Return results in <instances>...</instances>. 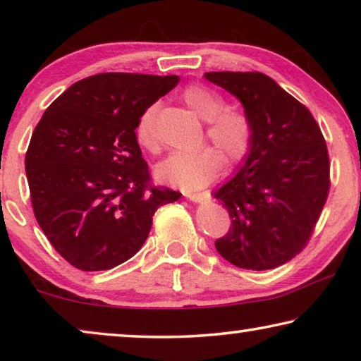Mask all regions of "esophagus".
<instances>
[{
    "label": "esophagus",
    "mask_w": 361,
    "mask_h": 361,
    "mask_svg": "<svg viewBox=\"0 0 361 361\" xmlns=\"http://www.w3.org/2000/svg\"><path fill=\"white\" fill-rule=\"evenodd\" d=\"M185 195L192 202H205L209 199V192H185Z\"/></svg>",
    "instance_id": "obj_1"
}]
</instances>
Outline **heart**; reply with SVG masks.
Instances as JSON below:
<instances>
[{"label":"heart","instance_id":"1","mask_svg":"<svg viewBox=\"0 0 361 361\" xmlns=\"http://www.w3.org/2000/svg\"><path fill=\"white\" fill-rule=\"evenodd\" d=\"M181 102L197 118L207 121V138L215 145L228 166H237L253 148L255 127L245 111L226 108V102L215 90L192 84L183 90ZM135 140L143 149L154 152V108L145 109L135 127ZM213 148L192 152H173L156 167L157 178L183 189H197L215 180L221 169V157Z\"/></svg>","mask_w":361,"mask_h":361}]
</instances>
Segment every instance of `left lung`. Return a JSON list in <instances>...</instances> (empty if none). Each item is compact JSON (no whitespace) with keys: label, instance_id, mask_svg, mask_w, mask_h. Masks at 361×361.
Returning a JSON list of instances; mask_svg holds the SVG:
<instances>
[{"label":"left lung","instance_id":"8db88e82","mask_svg":"<svg viewBox=\"0 0 361 361\" xmlns=\"http://www.w3.org/2000/svg\"><path fill=\"white\" fill-rule=\"evenodd\" d=\"M205 78L235 95L255 127L245 164L215 197L231 226L215 242L231 264L267 271L307 245L329 192L328 148L312 113L259 71H212Z\"/></svg>","mask_w":361,"mask_h":361}]
</instances>
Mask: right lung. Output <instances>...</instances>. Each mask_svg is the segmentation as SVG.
Returning <instances> with one entry per match:
<instances>
[{
    "label": "right lung",
    "instance_id": "1",
    "mask_svg": "<svg viewBox=\"0 0 361 361\" xmlns=\"http://www.w3.org/2000/svg\"><path fill=\"white\" fill-rule=\"evenodd\" d=\"M178 76L99 73L57 97L30 140L25 172L33 213L49 242L81 271L130 259L152 215L180 192L154 186L135 127Z\"/></svg>",
    "mask_w": 361,
    "mask_h": 361
}]
</instances>
